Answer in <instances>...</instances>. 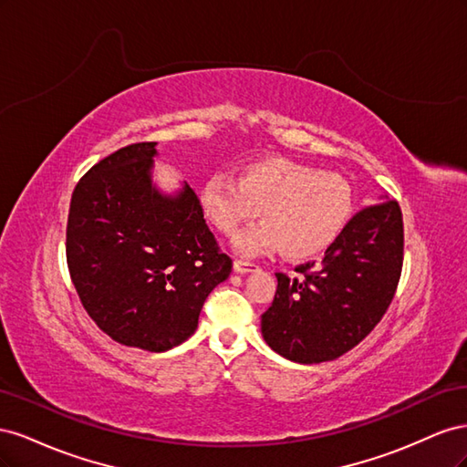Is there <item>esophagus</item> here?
Returning a JSON list of instances; mask_svg holds the SVG:
<instances>
[{"mask_svg":"<svg viewBox=\"0 0 467 467\" xmlns=\"http://www.w3.org/2000/svg\"><path fill=\"white\" fill-rule=\"evenodd\" d=\"M255 268H257V265H255V263H251V261H244V259H237V261H234V271H235V273H239V275L251 273V271H255Z\"/></svg>","mask_w":467,"mask_h":467,"instance_id":"obj_1","label":"esophagus"}]
</instances>
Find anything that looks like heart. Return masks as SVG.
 I'll return each instance as SVG.
<instances>
[{"label":"heart","mask_w":467,"mask_h":467,"mask_svg":"<svg viewBox=\"0 0 467 467\" xmlns=\"http://www.w3.org/2000/svg\"><path fill=\"white\" fill-rule=\"evenodd\" d=\"M204 220L222 235H234L261 210L265 222L239 234L242 255L280 251L306 261L327 251L348 225L355 210L352 189L337 173L280 155L239 165L234 179L208 177L199 191Z\"/></svg>","instance_id":"heart-1"}]
</instances>
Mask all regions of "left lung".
<instances>
[{
    "label": "left lung",
    "instance_id": "1",
    "mask_svg": "<svg viewBox=\"0 0 467 467\" xmlns=\"http://www.w3.org/2000/svg\"><path fill=\"white\" fill-rule=\"evenodd\" d=\"M403 266V218L395 201L360 210L319 266L276 273V294L261 316L266 345L300 364L335 360L355 348L389 307Z\"/></svg>",
    "mask_w": 467,
    "mask_h": 467
}]
</instances>
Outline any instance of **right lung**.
Here are the masks:
<instances>
[{
	"label": "right lung",
	"mask_w": 467,
	"mask_h": 467,
	"mask_svg": "<svg viewBox=\"0 0 467 467\" xmlns=\"http://www.w3.org/2000/svg\"><path fill=\"white\" fill-rule=\"evenodd\" d=\"M155 142L120 148L93 165L72 194L69 276L89 317L117 343L163 352L199 327L201 309L232 259L220 251L185 185L151 181Z\"/></svg>",
	"instance_id": "1"
}]
</instances>
